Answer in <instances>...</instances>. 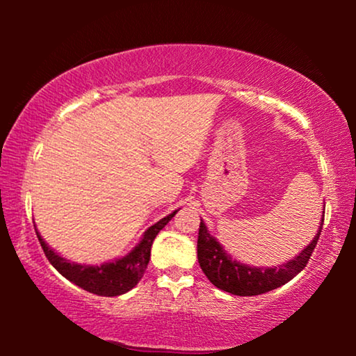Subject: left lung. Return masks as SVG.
I'll use <instances>...</instances> for the list:
<instances>
[{
  "label": "left lung",
  "instance_id": "obj_1",
  "mask_svg": "<svg viewBox=\"0 0 356 356\" xmlns=\"http://www.w3.org/2000/svg\"><path fill=\"white\" fill-rule=\"evenodd\" d=\"M324 218L321 220L318 235L305 248L298 256L290 259L285 264L277 267H250L241 262L233 261L227 254L216 238L207 232L206 225L201 220L197 236V261L204 274L217 289L228 291L238 296H254L279 289L298 275L311 259L316 245H318L321 230H323Z\"/></svg>",
  "mask_w": 356,
  "mask_h": 356
}]
</instances>
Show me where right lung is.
<instances>
[{"mask_svg": "<svg viewBox=\"0 0 356 356\" xmlns=\"http://www.w3.org/2000/svg\"><path fill=\"white\" fill-rule=\"evenodd\" d=\"M177 213L175 211L170 216L163 217L162 220L154 223L147 232L144 233L143 240L128 256L121 257L118 261L106 262L102 266H82L74 264L63 259L61 256H58L55 251L50 250V246L43 241V238L37 233L38 241H40L42 250L45 252L47 259L50 261V264L60 272L63 277H66L67 280L76 284L81 289H84L90 293L100 295V296H118L123 295L126 291H129L133 286L138 285V282L143 279L145 269H147L149 259H150V248L155 236L159 235V232L172 220V217Z\"/></svg>", "mask_w": 356, "mask_h": 356, "instance_id": "1", "label": "right lung"}]
</instances>
